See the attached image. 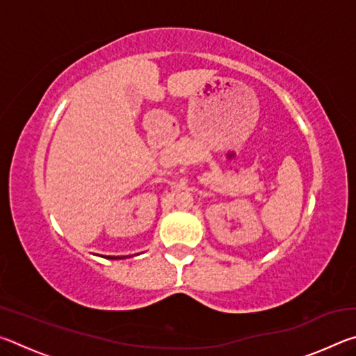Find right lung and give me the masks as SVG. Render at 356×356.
<instances>
[{
  "mask_svg": "<svg viewBox=\"0 0 356 356\" xmlns=\"http://www.w3.org/2000/svg\"><path fill=\"white\" fill-rule=\"evenodd\" d=\"M110 259H122V257H125V256H108Z\"/></svg>",
  "mask_w": 356,
  "mask_h": 356,
  "instance_id": "add662e5",
  "label": "right lung"
}]
</instances>
